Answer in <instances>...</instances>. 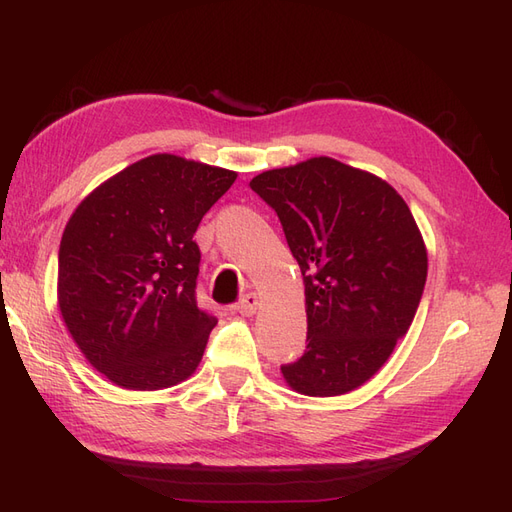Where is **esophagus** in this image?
<instances>
[{
	"label": "esophagus",
	"mask_w": 512,
	"mask_h": 512,
	"mask_svg": "<svg viewBox=\"0 0 512 512\" xmlns=\"http://www.w3.org/2000/svg\"><path fill=\"white\" fill-rule=\"evenodd\" d=\"M235 309L239 314H243V316H252V314H256V309H258V297L254 292H250V294H245V297L235 305Z\"/></svg>",
	"instance_id": "obj_1"
}]
</instances>
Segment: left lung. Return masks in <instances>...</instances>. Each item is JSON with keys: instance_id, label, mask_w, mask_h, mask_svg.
Returning <instances> with one entry per match:
<instances>
[{"instance_id": "obj_1", "label": "left lung", "mask_w": 512, "mask_h": 512, "mask_svg": "<svg viewBox=\"0 0 512 512\" xmlns=\"http://www.w3.org/2000/svg\"><path fill=\"white\" fill-rule=\"evenodd\" d=\"M282 222L307 305V346L282 365L294 391L344 395L389 359L427 280L421 232L389 183L331 158L250 181Z\"/></svg>"}]
</instances>
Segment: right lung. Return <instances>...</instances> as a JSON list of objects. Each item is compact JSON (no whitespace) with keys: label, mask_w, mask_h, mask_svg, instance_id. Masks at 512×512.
<instances>
[{"label":"right lung","mask_w":512,"mask_h":512,"mask_svg":"<svg viewBox=\"0 0 512 512\" xmlns=\"http://www.w3.org/2000/svg\"><path fill=\"white\" fill-rule=\"evenodd\" d=\"M237 173L158 153L76 207L59 245V309L100 374L132 391L198 367L218 318L196 301L194 232Z\"/></svg>","instance_id":"right-lung-1"}]
</instances>
